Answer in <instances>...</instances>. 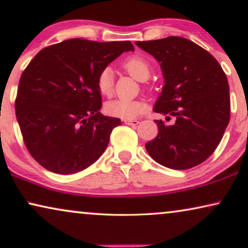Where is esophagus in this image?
<instances>
[{
    "label": "esophagus",
    "instance_id": "34e87169",
    "mask_svg": "<svg viewBox=\"0 0 248 248\" xmlns=\"http://www.w3.org/2000/svg\"><path fill=\"white\" fill-rule=\"evenodd\" d=\"M124 123L126 125H130V126H135V125L139 124V121H137V120H124Z\"/></svg>",
    "mask_w": 248,
    "mask_h": 248
}]
</instances>
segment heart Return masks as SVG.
<instances>
[{
  "instance_id": "b5f03b06",
  "label": "heart",
  "mask_w": 248,
  "mask_h": 248,
  "mask_svg": "<svg viewBox=\"0 0 248 248\" xmlns=\"http://www.w3.org/2000/svg\"><path fill=\"white\" fill-rule=\"evenodd\" d=\"M123 69L138 81H145L150 77L151 64L141 55L127 57L122 63ZM96 86L99 93L105 97H110L114 93V77L109 67H105L98 73ZM147 110V105L141 100L115 99L105 105V111L113 117L124 120H133Z\"/></svg>"
}]
</instances>
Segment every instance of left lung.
I'll return each instance as SVG.
<instances>
[{
    "label": "left lung",
    "mask_w": 248,
    "mask_h": 248,
    "mask_svg": "<svg viewBox=\"0 0 248 248\" xmlns=\"http://www.w3.org/2000/svg\"><path fill=\"white\" fill-rule=\"evenodd\" d=\"M160 63L165 86L155 113L175 116L172 125L155 121L158 135L145 143L150 157L170 169L205 161L221 141L230 120L229 84L215 57L183 37L137 42Z\"/></svg>",
    "instance_id": "1"
}]
</instances>
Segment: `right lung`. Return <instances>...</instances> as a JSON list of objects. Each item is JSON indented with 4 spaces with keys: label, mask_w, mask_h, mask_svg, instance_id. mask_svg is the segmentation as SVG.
<instances>
[{
    "label": "right lung",
    "mask_w": 248,
    "mask_h": 248,
    "mask_svg": "<svg viewBox=\"0 0 248 248\" xmlns=\"http://www.w3.org/2000/svg\"><path fill=\"white\" fill-rule=\"evenodd\" d=\"M131 42L98 43L74 38L40 50L23 71L16 115L27 149L47 170L76 174L106 150L116 117L100 113L98 73Z\"/></svg>",
    "instance_id": "obj_1"
}]
</instances>
